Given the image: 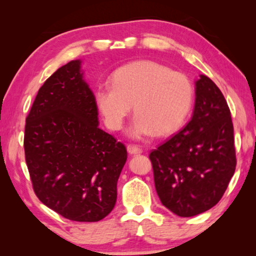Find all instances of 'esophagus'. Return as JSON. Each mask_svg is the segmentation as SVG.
Masks as SVG:
<instances>
[{
    "label": "esophagus",
    "instance_id": "1",
    "mask_svg": "<svg viewBox=\"0 0 256 256\" xmlns=\"http://www.w3.org/2000/svg\"><path fill=\"white\" fill-rule=\"evenodd\" d=\"M142 150L140 146H133V144H130L128 146V152L130 154H142Z\"/></svg>",
    "mask_w": 256,
    "mask_h": 256
}]
</instances>
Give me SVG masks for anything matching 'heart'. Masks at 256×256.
Returning <instances> with one entry per match:
<instances>
[{
    "label": "heart",
    "mask_w": 256,
    "mask_h": 256,
    "mask_svg": "<svg viewBox=\"0 0 256 256\" xmlns=\"http://www.w3.org/2000/svg\"><path fill=\"white\" fill-rule=\"evenodd\" d=\"M194 102L192 81L154 60H138L116 70L112 84H99L94 102L108 128L118 131L134 105L130 136H168L182 126Z\"/></svg>",
    "instance_id": "heart-1"
}]
</instances>
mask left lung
I'll use <instances>...</instances> for the list:
<instances>
[{
	"mask_svg": "<svg viewBox=\"0 0 256 256\" xmlns=\"http://www.w3.org/2000/svg\"><path fill=\"white\" fill-rule=\"evenodd\" d=\"M149 158L160 201L175 214H200L220 201L235 172L236 152L230 110L210 78L196 82L190 122Z\"/></svg>",
	"mask_w": 256,
	"mask_h": 256,
	"instance_id": "8db88e82",
	"label": "left lung"
}]
</instances>
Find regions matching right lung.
Here are the masks:
<instances>
[{
	"label": "right lung",
	"instance_id": "add662e5",
	"mask_svg": "<svg viewBox=\"0 0 256 256\" xmlns=\"http://www.w3.org/2000/svg\"><path fill=\"white\" fill-rule=\"evenodd\" d=\"M81 60L54 72L26 118L24 154L37 198L64 218L94 222L114 209L125 146L98 126Z\"/></svg>",
	"mask_w": 256,
	"mask_h": 256
}]
</instances>
